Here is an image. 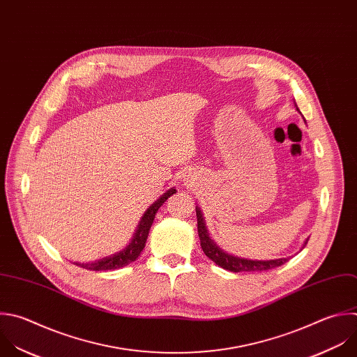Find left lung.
Instances as JSON below:
<instances>
[{"mask_svg": "<svg viewBox=\"0 0 357 357\" xmlns=\"http://www.w3.org/2000/svg\"><path fill=\"white\" fill-rule=\"evenodd\" d=\"M296 109L300 112V109L296 105ZM301 113V112H300ZM196 217H197V232H199V238H200V247L206 257L211 259L215 265L221 266L225 271L238 273V272H264L269 269H275L289 261V258H279V259H269V261H258V259H247L241 257H235L232 254L225 252L221 250L214 240H211V236L208 235L206 221L203 217V213L199 206H196ZM308 240L304 243L303 248L307 245ZM301 248V250H303Z\"/></svg>", "mask_w": 357, "mask_h": 357, "instance_id": "left-lung-1", "label": "left lung"}]
</instances>
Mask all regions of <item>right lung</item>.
Returning a JSON list of instances; mask_svg holds the SVG:
<instances>
[{
	"mask_svg": "<svg viewBox=\"0 0 357 357\" xmlns=\"http://www.w3.org/2000/svg\"><path fill=\"white\" fill-rule=\"evenodd\" d=\"M174 193H176L175 188L168 189L161 197H158L143 214V217L140 218V222L133 234V238L130 240L129 245H126V248H123L122 251H119L116 254H112L109 257L92 261V262H73L77 266H81L84 269L88 271H112V269H121L132 262H135L140 254L143 252L147 238H149V232L150 228L153 225V221L155 218V214L158 211V208L165 203V200L172 196Z\"/></svg>",
	"mask_w": 357,
	"mask_h": 357,
	"instance_id": "add662e5",
	"label": "right lung"
}]
</instances>
